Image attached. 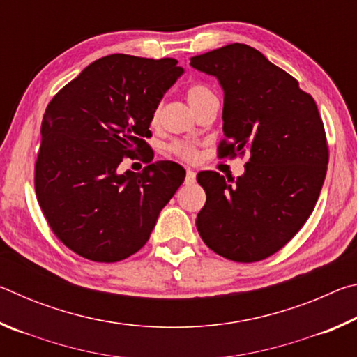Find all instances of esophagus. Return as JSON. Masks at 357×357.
<instances>
[{"instance_id": "obj_1", "label": "esophagus", "mask_w": 357, "mask_h": 357, "mask_svg": "<svg viewBox=\"0 0 357 357\" xmlns=\"http://www.w3.org/2000/svg\"><path fill=\"white\" fill-rule=\"evenodd\" d=\"M197 181V174L193 170H187L185 172V184H193Z\"/></svg>"}]
</instances>
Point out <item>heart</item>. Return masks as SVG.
Instances as JSON below:
<instances>
[{
    "mask_svg": "<svg viewBox=\"0 0 357 357\" xmlns=\"http://www.w3.org/2000/svg\"><path fill=\"white\" fill-rule=\"evenodd\" d=\"M185 96H187V100H189L192 108H197L198 105H202L203 102L215 98L214 93L211 91L208 86H204V84H192V86L187 89ZM159 114H160V107L157 105L153 110V113H151V123L155 124L157 121H159ZM170 151L173 154L184 157V159H193V157L197 155L195 146H193L192 143H187V142H174L170 146Z\"/></svg>",
    "mask_w": 357,
    "mask_h": 357,
    "instance_id": "heart-1",
    "label": "heart"
}]
</instances>
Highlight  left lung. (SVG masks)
<instances>
[{"mask_svg": "<svg viewBox=\"0 0 357 357\" xmlns=\"http://www.w3.org/2000/svg\"><path fill=\"white\" fill-rule=\"evenodd\" d=\"M223 89L219 154H247L238 179L200 172L206 203L197 228L211 250L238 263L280 250L309 219L329 151L315 100L253 47L229 44L190 58Z\"/></svg>", "mask_w": 357, "mask_h": 357, "instance_id": "left-lung-1", "label": "left lung"}]
</instances>
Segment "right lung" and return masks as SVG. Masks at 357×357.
<instances>
[{
	"label": "right lung",
	"mask_w": 357,
	"mask_h": 357,
	"mask_svg": "<svg viewBox=\"0 0 357 357\" xmlns=\"http://www.w3.org/2000/svg\"><path fill=\"white\" fill-rule=\"evenodd\" d=\"M184 69L173 58L108 55L59 91L42 118L34 187L58 239L83 258L114 263L146 244L184 183L176 162L119 173L124 157L153 160L151 113Z\"/></svg>",
	"instance_id": "add662e5"
}]
</instances>
